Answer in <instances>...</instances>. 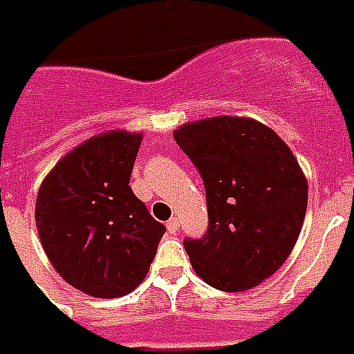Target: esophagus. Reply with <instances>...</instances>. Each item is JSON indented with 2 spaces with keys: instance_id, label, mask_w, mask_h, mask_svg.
I'll list each match as a JSON object with an SVG mask.
<instances>
[{
  "instance_id": "1",
  "label": "esophagus",
  "mask_w": 354,
  "mask_h": 354,
  "mask_svg": "<svg viewBox=\"0 0 354 354\" xmlns=\"http://www.w3.org/2000/svg\"><path fill=\"white\" fill-rule=\"evenodd\" d=\"M177 230H179V218L174 216L167 222V231H169V233H175Z\"/></svg>"
}]
</instances>
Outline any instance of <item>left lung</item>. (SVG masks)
Here are the masks:
<instances>
[{
  "mask_svg": "<svg viewBox=\"0 0 354 354\" xmlns=\"http://www.w3.org/2000/svg\"><path fill=\"white\" fill-rule=\"evenodd\" d=\"M175 142L198 167L209 230L187 239L192 268L220 291L259 286L288 259L302 230L308 183L274 130L248 117H209L183 124Z\"/></svg>",
  "mask_w": 354,
  "mask_h": 354,
  "instance_id": "obj_1",
  "label": "left lung"
}]
</instances>
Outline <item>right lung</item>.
Segmentation results:
<instances>
[{"label":"right lung","instance_id":"add662e5","mask_svg":"<svg viewBox=\"0 0 354 354\" xmlns=\"http://www.w3.org/2000/svg\"><path fill=\"white\" fill-rule=\"evenodd\" d=\"M142 134L111 130L61 158L37 194L48 259L73 288L117 299L140 286L166 227L130 188Z\"/></svg>","mask_w":354,"mask_h":354}]
</instances>
